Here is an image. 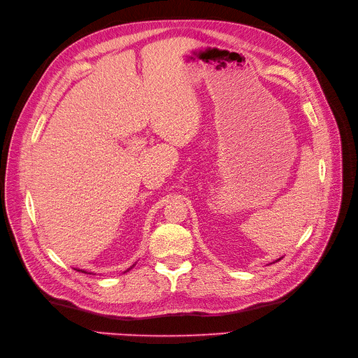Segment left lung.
<instances>
[{"label":"left lung","mask_w":358,"mask_h":358,"mask_svg":"<svg viewBox=\"0 0 358 358\" xmlns=\"http://www.w3.org/2000/svg\"><path fill=\"white\" fill-rule=\"evenodd\" d=\"M278 261H280V259H278Z\"/></svg>","instance_id":"1"}]
</instances>
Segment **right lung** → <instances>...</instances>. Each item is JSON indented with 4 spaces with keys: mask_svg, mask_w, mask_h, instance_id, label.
<instances>
[{
    "mask_svg": "<svg viewBox=\"0 0 358 358\" xmlns=\"http://www.w3.org/2000/svg\"><path fill=\"white\" fill-rule=\"evenodd\" d=\"M77 271H80V269H77ZM81 272H84V271H81Z\"/></svg>",
    "mask_w": 358,
    "mask_h": 358,
    "instance_id": "1",
    "label": "right lung"
}]
</instances>
